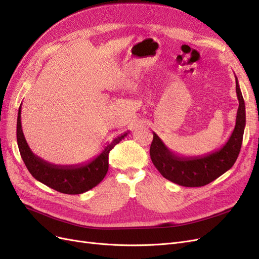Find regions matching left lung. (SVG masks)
Wrapping results in <instances>:
<instances>
[{
	"label": "left lung",
	"instance_id": "1",
	"mask_svg": "<svg viewBox=\"0 0 259 259\" xmlns=\"http://www.w3.org/2000/svg\"><path fill=\"white\" fill-rule=\"evenodd\" d=\"M236 92L239 100L236 126L227 143L210 153L199 156H183L173 152L153 133L150 146L152 163L161 175L184 187H202L213 182L230 169L237 161L245 128V104L236 76Z\"/></svg>",
	"mask_w": 259,
	"mask_h": 259
}]
</instances>
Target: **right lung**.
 <instances>
[{
	"mask_svg": "<svg viewBox=\"0 0 259 259\" xmlns=\"http://www.w3.org/2000/svg\"><path fill=\"white\" fill-rule=\"evenodd\" d=\"M127 134L128 132H125L111 143H108L104 150L89 162L74 165H56L41 159L31 151L21 128V105L18 110L17 144L23 163L26 164L30 174L38 182L66 194H80L96 187L108 171L109 152Z\"/></svg>",
	"mask_w": 259,
	"mask_h": 259,
	"instance_id": "1",
	"label": "right lung"
}]
</instances>
